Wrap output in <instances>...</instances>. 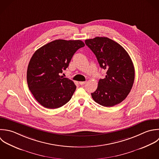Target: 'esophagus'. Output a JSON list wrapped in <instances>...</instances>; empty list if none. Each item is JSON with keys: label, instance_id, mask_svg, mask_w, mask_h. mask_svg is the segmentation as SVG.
Wrapping results in <instances>:
<instances>
[{"label": "esophagus", "instance_id": "1", "mask_svg": "<svg viewBox=\"0 0 159 159\" xmlns=\"http://www.w3.org/2000/svg\"><path fill=\"white\" fill-rule=\"evenodd\" d=\"M86 83H87L86 81H84V82H79L80 85H84V84H85Z\"/></svg>", "mask_w": 159, "mask_h": 159}]
</instances>
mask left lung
<instances>
[{"label":"left lung","mask_w":159,"mask_h":159,"mask_svg":"<svg viewBox=\"0 0 159 159\" xmlns=\"http://www.w3.org/2000/svg\"><path fill=\"white\" fill-rule=\"evenodd\" d=\"M96 56L101 68L107 70L92 93L95 102L103 107H113L129 93L134 80V67L126 51L118 43L107 37H95L85 41Z\"/></svg>","instance_id":"8db88e82"}]
</instances>
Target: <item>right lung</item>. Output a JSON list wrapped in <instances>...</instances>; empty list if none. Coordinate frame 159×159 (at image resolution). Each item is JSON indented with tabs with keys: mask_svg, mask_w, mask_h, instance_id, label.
Here are the masks:
<instances>
[{
	"mask_svg": "<svg viewBox=\"0 0 159 159\" xmlns=\"http://www.w3.org/2000/svg\"><path fill=\"white\" fill-rule=\"evenodd\" d=\"M84 46L80 40L57 39L34 52L28 64L26 79L30 90L42 106L58 108L70 100L76 86L60 75L68 67L74 53Z\"/></svg>",
	"mask_w": 159,
	"mask_h": 159,
	"instance_id": "1",
	"label": "right lung"
}]
</instances>
